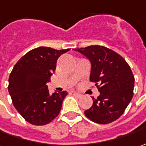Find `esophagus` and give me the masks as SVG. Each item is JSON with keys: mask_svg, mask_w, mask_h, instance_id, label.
<instances>
[{"mask_svg": "<svg viewBox=\"0 0 146 146\" xmlns=\"http://www.w3.org/2000/svg\"><path fill=\"white\" fill-rule=\"evenodd\" d=\"M73 96H75L76 97H78V98H81L82 97V94H79V93H76V92H73Z\"/></svg>", "mask_w": 146, "mask_h": 146, "instance_id": "esophagus-1", "label": "esophagus"}]
</instances>
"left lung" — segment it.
<instances>
[{
	"mask_svg": "<svg viewBox=\"0 0 146 146\" xmlns=\"http://www.w3.org/2000/svg\"><path fill=\"white\" fill-rule=\"evenodd\" d=\"M86 56L92 64L90 80L100 92L93 105L84 112L92 122L108 124L120 117L133 97L134 75L123 58L109 48L90 46L73 49Z\"/></svg>",
	"mask_w": 146,
	"mask_h": 146,
	"instance_id": "1",
	"label": "left lung"
}]
</instances>
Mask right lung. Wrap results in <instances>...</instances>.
Returning <instances> with one entry per match:
<instances>
[{"mask_svg":"<svg viewBox=\"0 0 146 146\" xmlns=\"http://www.w3.org/2000/svg\"><path fill=\"white\" fill-rule=\"evenodd\" d=\"M69 50L35 48L12 69L8 91L15 108L29 123L46 125L59 115L68 93L64 91L50 95L46 83L55 71L58 58Z\"/></svg>","mask_w":146,"mask_h":146,"instance_id":"add662e5","label":"right lung"}]
</instances>
